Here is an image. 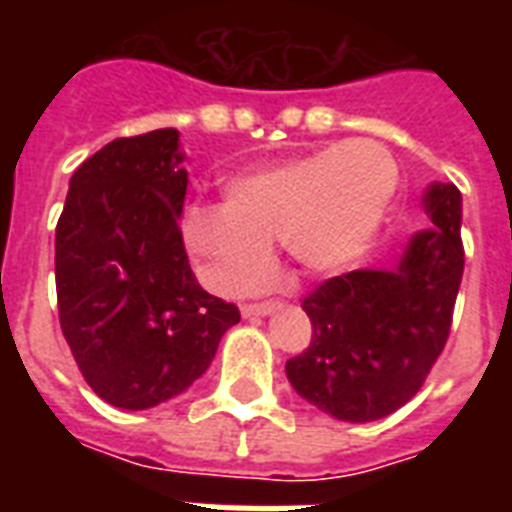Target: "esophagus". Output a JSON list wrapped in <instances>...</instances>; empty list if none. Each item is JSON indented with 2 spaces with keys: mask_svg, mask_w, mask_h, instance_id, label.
Listing matches in <instances>:
<instances>
[{
  "mask_svg": "<svg viewBox=\"0 0 512 512\" xmlns=\"http://www.w3.org/2000/svg\"><path fill=\"white\" fill-rule=\"evenodd\" d=\"M279 308V303H249L241 305V316L244 319H257V316H271Z\"/></svg>",
  "mask_w": 512,
  "mask_h": 512,
  "instance_id": "34e87169",
  "label": "esophagus"
}]
</instances>
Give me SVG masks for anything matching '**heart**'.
<instances>
[{"label":"heart","mask_w":512,"mask_h":512,"mask_svg":"<svg viewBox=\"0 0 512 512\" xmlns=\"http://www.w3.org/2000/svg\"><path fill=\"white\" fill-rule=\"evenodd\" d=\"M396 191L388 148L348 140L233 175L225 204H191L180 228L207 287L239 297L265 276L273 241L311 276L348 271L372 247Z\"/></svg>","instance_id":"b5f03b06"}]
</instances>
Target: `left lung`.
Here are the masks:
<instances>
[{
	"label": "left lung",
	"instance_id": "left-lung-1",
	"mask_svg": "<svg viewBox=\"0 0 512 512\" xmlns=\"http://www.w3.org/2000/svg\"><path fill=\"white\" fill-rule=\"evenodd\" d=\"M422 207L433 225L414 233L393 271L342 273L303 300L313 337L287 361V377L335 420L372 422L401 409L444 350L465 268L462 196L433 183Z\"/></svg>",
	"mask_w": 512,
	"mask_h": 512
}]
</instances>
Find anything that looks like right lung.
I'll list each match as a JSON object with an SVG mask.
<instances>
[{
  "instance_id": "obj_1",
  "label": "right lung",
  "mask_w": 512,
  "mask_h": 512,
  "mask_svg": "<svg viewBox=\"0 0 512 512\" xmlns=\"http://www.w3.org/2000/svg\"><path fill=\"white\" fill-rule=\"evenodd\" d=\"M183 159L172 127L111 140L74 172L55 228L63 337L87 385L130 412L191 388L241 319L188 265Z\"/></svg>"
}]
</instances>
